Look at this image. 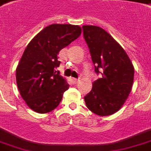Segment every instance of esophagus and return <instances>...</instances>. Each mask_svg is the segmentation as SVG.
<instances>
[{
    "mask_svg": "<svg viewBox=\"0 0 151 151\" xmlns=\"http://www.w3.org/2000/svg\"><path fill=\"white\" fill-rule=\"evenodd\" d=\"M79 79H76V78H72V82L73 84H78L79 83Z\"/></svg>",
    "mask_w": 151,
    "mask_h": 151,
    "instance_id": "esophagus-1",
    "label": "esophagus"
}]
</instances>
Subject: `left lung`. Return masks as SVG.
<instances>
[{
    "instance_id": "obj_1",
    "label": "left lung",
    "mask_w": 151,
    "mask_h": 151,
    "mask_svg": "<svg viewBox=\"0 0 151 151\" xmlns=\"http://www.w3.org/2000/svg\"><path fill=\"white\" fill-rule=\"evenodd\" d=\"M83 29L95 72L101 74L84 96L85 103L97 115H111L119 110L130 94L134 67L123 47L103 28L84 25Z\"/></svg>"
}]
</instances>
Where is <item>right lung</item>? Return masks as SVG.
Here are the masks:
<instances>
[{"label":"right lung","instance_id":"add662e5","mask_svg":"<svg viewBox=\"0 0 151 151\" xmlns=\"http://www.w3.org/2000/svg\"><path fill=\"white\" fill-rule=\"evenodd\" d=\"M78 25L50 24L32 39L16 68V83L28 107L39 114L60 105L69 85L59 71L58 54L81 35Z\"/></svg>","mask_w":151,"mask_h":151}]
</instances>
